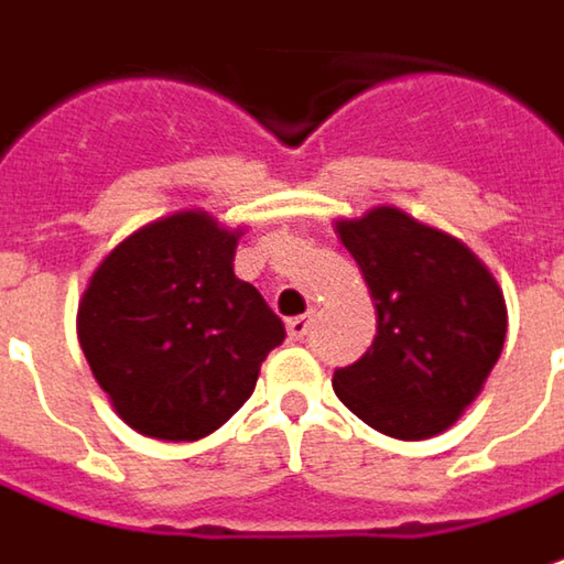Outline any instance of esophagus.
<instances>
[{
    "label": "esophagus",
    "instance_id": "1",
    "mask_svg": "<svg viewBox=\"0 0 564 564\" xmlns=\"http://www.w3.org/2000/svg\"><path fill=\"white\" fill-rule=\"evenodd\" d=\"M311 326H314V314L292 316V319H289V336H292L294 341H301V338L311 333Z\"/></svg>",
    "mask_w": 564,
    "mask_h": 564
}]
</instances>
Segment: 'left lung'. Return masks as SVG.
Listing matches in <instances>:
<instances>
[{"label":"left lung","mask_w":564,"mask_h":564,"mask_svg":"<svg viewBox=\"0 0 564 564\" xmlns=\"http://www.w3.org/2000/svg\"><path fill=\"white\" fill-rule=\"evenodd\" d=\"M336 231L377 301V338L333 389L379 433L430 440L462 417L502 355V289L458 238L395 206L338 219Z\"/></svg>","instance_id":"1"}]
</instances>
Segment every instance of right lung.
<instances>
[{"label":"right lung","mask_w":564,"mask_h":564,"mask_svg":"<svg viewBox=\"0 0 564 564\" xmlns=\"http://www.w3.org/2000/svg\"><path fill=\"white\" fill-rule=\"evenodd\" d=\"M241 231L185 209L128 235L77 307V338L99 389L131 430L204 440L250 399L285 326L235 275Z\"/></svg>","instance_id":"1"}]
</instances>
